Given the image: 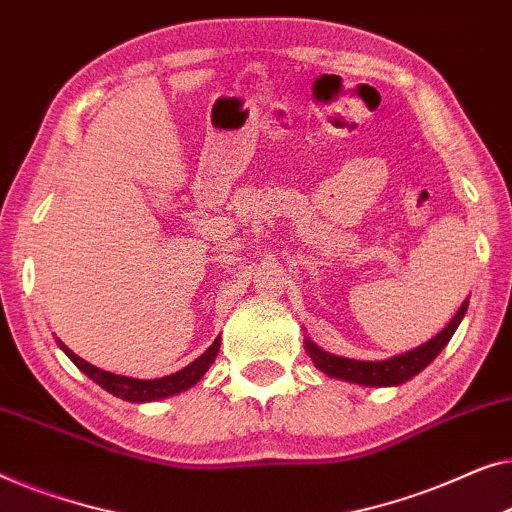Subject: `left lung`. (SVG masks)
Returning a JSON list of instances; mask_svg holds the SVG:
<instances>
[{
	"mask_svg": "<svg viewBox=\"0 0 512 512\" xmlns=\"http://www.w3.org/2000/svg\"><path fill=\"white\" fill-rule=\"evenodd\" d=\"M466 308H469V299L459 306L455 318L448 322V327H443L434 338H429L427 343L417 345V348L401 352V355L378 359V362H366V359H350L334 355V352L322 350L318 343H313L311 338H304V348L308 357L313 359L315 369L327 373L329 378L345 380V383H355L364 387H397L406 380L415 378L417 373L427 369L434 362L448 341L455 334L459 322L464 320Z\"/></svg>",
	"mask_w": 512,
	"mask_h": 512,
	"instance_id": "1",
	"label": "left lung"
}]
</instances>
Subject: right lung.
<instances>
[{"label":"right lung","mask_w":512,"mask_h":512,"mask_svg":"<svg viewBox=\"0 0 512 512\" xmlns=\"http://www.w3.org/2000/svg\"><path fill=\"white\" fill-rule=\"evenodd\" d=\"M57 345H60V350H64V355H67L71 362H74L78 369L85 373V376H88L90 380H95L99 387H104V390L113 394V397L132 401V403H148V401H160V399L174 397V394H181L185 390H190L192 385H197L199 380L204 378L208 366L215 362V357H218L220 336L215 338V341L211 343V348H208L204 355H199L192 364H187L185 369L171 373V376L153 378V380L118 376V373L97 369V366H92L85 362V359L74 355V352H71L62 341H57Z\"/></svg>","instance_id":"add662e5"}]
</instances>
